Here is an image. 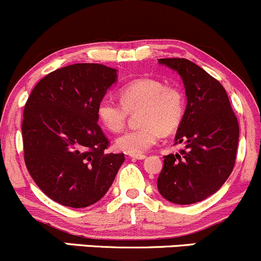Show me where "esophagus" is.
Wrapping results in <instances>:
<instances>
[{
    "label": "esophagus",
    "instance_id": "obj_1",
    "mask_svg": "<svg viewBox=\"0 0 261 261\" xmlns=\"http://www.w3.org/2000/svg\"><path fill=\"white\" fill-rule=\"evenodd\" d=\"M130 158L138 159V161H143V159L147 158V155H144V154H130Z\"/></svg>",
    "mask_w": 261,
    "mask_h": 261
}]
</instances>
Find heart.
Instances as JSON below:
<instances>
[{
    "mask_svg": "<svg viewBox=\"0 0 261 261\" xmlns=\"http://www.w3.org/2000/svg\"><path fill=\"white\" fill-rule=\"evenodd\" d=\"M120 103L103 98L97 106V117L111 132L124 128L128 113L138 112L141 127L123 133L116 147L127 154H142L159 142L162 132L170 134L183 123L187 99L178 86H165L163 81L144 77L130 81L119 89Z\"/></svg>",
    "mask_w": 261,
    "mask_h": 261,
    "instance_id": "1",
    "label": "heart"
}]
</instances>
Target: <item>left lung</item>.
Masks as SVG:
<instances>
[{"instance_id": "1", "label": "left lung", "mask_w": 261, "mask_h": 261, "mask_svg": "<svg viewBox=\"0 0 261 261\" xmlns=\"http://www.w3.org/2000/svg\"><path fill=\"white\" fill-rule=\"evenodd\" d=\"M158 61L181 77L187 108L175 136V144L186 148L164 156L156 186L172 203H198L218 192L232 172L239 124L219 81L186 58Z\"/></svg>"}]
</instances>
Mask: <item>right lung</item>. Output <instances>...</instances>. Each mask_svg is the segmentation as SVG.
Returning <instances> with one entry per match:
<instances>
[{"label":"right lung","instance_id":"obj_1","mask_svg":"<svg viewBox=\"0 0 261 261\" xmlns=\"http://www.w3.org/2000/svg\"><path fill=\"white\" fill-rule=\"evenodd\" d=\"M117 81V69L75 63L43 77L23 109L24 163L52 200L86 208L111 188L124 154L108 153L97 106Z\"/></svg>","mask_w":261,"mask_h":261}]
</instances>
